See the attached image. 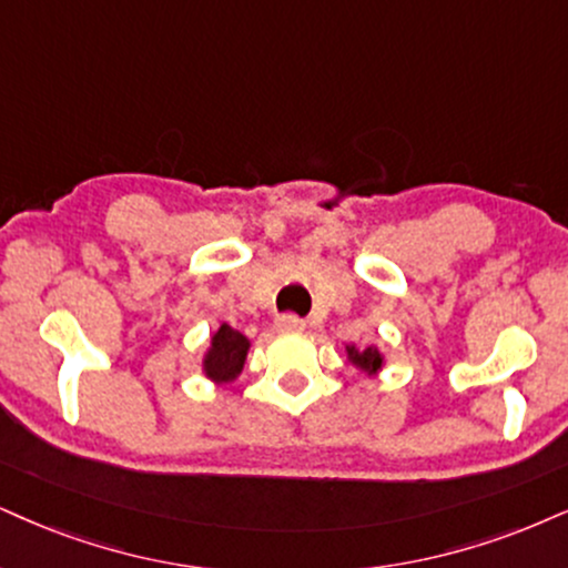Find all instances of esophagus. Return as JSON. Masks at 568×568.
<instances>
[{
	"label": "esophagus",
	"mask_w": 568,
	"mask_h": 568,
	"mask_svg": "<svg viewBox=\"0 0 568 568\" xmlns=\"http://www.w3.org/2000/svg\"><path fill=\"white\" fill-rule=\"evenodd\" d=\"M273 326H276V332H282V334H297V332H303V328H305L303 321H300L297 316H292V313H286V316H278L276 321H273Z\"/></svg>",
	"instance_id": "esophagus-1"
}]
</instances>
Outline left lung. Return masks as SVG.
I'll return each instance as SVG.
<instances>
[{
  "label": "left lung",
  "instance_id": "obj_1",
  "mask_svg": "<svg viewBox=\"0 0 568 568\" xmlns=\"http://www.w3.org/2000/svg\"><path fill=\"white\" fill-rule=\"evenodd\" d=\"M345 355L349 366H355L363 376H376L382 374L384 366H387V355L382 353V347L368 345V347H358V345H345Z\"/></svg>",
  "mask_w": 568,
  "mask_h": 568
}]
</instances>
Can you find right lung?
<instances>
[{
	"label": "right lung",
	"instance_id": "add662e5",
	"mask_svg": "<svg viewBox=\"0 0 568 568\" xmlns=\"http://www.w3.org/2000/svg\"><path fill=\"white\" fill-rule=\"evenodd\" d=\"M252 342L242 332L221 324L210 334V342L202 353V376L213 384H231L240 379L244 363H247Z\"/></svg>",
	"mask_w": 568,
	"mask_h": 568
}]
</instances>
